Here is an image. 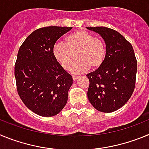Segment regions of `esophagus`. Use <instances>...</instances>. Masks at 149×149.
I'll list each match as a JSON object with an SVG mask.
<instances>
[{
	"instance_id": "obj_1",
	"label": "esophagus",
	"mask_w": 149,
	"mask_h": 149,
	"mask_svg": "<svg viewBox=\"0 0 149 149\" xmlns=\"http://www.w3.org/2000/svg\"><path fill=\"white\" fill-rule=\"evenodd\" d=\"M79 77V76H76V75H74L72 76V78H73V81H76L77 80V78Z\"/></svg>"
}]
</instances>
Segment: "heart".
<instances>
[{
  "instance_id": "b5f03b06",
  "label": "heart",
  "mask_w": 149,
  "mask_h": 149,
  "mask_svg": "<svg viewBox=\"0 0 149 149\" xmlns=\"http://www.w3.org/2000/svg\"><path fill=\"white\" fill-rule=\"evenodd\" d=\"M104 43L100 38L94 37L85 30H77L65 38V44L56 43L52 50L56 62L65 70L70 68L77 53L79 60L70 68L72 74H81L91 67L92 69L99 68L105 58Z\"/></svg>"
}]
</instances>
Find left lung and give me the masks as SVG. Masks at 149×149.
I'll list each match as a JSON object with an SVG mask.
<instances>
[{"mask_svg": "<svg viewBox=\"0 0 149 149\" xmlns=\"http://www.w3.org/2000/svg\"><path fill=\"white\" fill-rule=\"evenodd\" d=\"M99 34L106 45L103 64L86 74L88 99L98 111L111 113L127 103L135 87L137 62L131 44L113 29L87 27Z\"/></svg>", "mask_w": 149, "mask_h": 149, "instance_id": "8db88e82", "label": "left lung"}]
</instances>
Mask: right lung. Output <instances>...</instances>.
<instances>
[{"instance_id": "1", "label": "right lung", "mask_w": 149, "mask_h": 149, "mask_svg": "<svg viewBox=\"0 0 149 149\" xmlns=\"http://www.w3.org/2000/svg\"><path fill=\"white\" fill-rule=\"evenodd\" d=\"M72 28L37 29L18 50L15 65L17 91L27 108L41 116L58 114L68 101L73 79L56 62L52 50L56 40Z\"/></svg>"}]
</instances>
